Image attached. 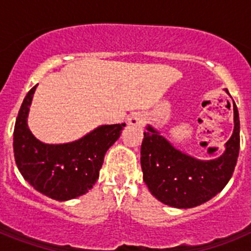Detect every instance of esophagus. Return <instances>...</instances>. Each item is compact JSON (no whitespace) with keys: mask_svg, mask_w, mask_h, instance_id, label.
<instances>
[{"mask_svg":"<svg viewBox=\"0 0 251 251\" xmlns=\"http://www.w3.org/2000/svg\"><path fill=\"white\" fill-rule=\"evenodd\" d=\"M145 115L142 114V113H133L129 118H128V126L136 128L142 127L145 124Z\"/></svg>","mask_w":251,"mask_h":251,"instance_id":"obj_1","label":"esophagus"}]
</instances>
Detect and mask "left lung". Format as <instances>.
Instances as JSON below:
<instances>
[{"instance_id": "obj_1", "label": "left lung", "mask_w": 251, "mask_h": 251, "mask_svg": "<svg viewBox=\"0 0 251 251\" xmlns=\"http://www.w3.org/2000/svg\"><path fill=\"white\" fill-rule=\"evenodd\" d=\"M227 94L229 92L225 90ZM141 147L143 181L151 194L165 205L191 208L211 200L227 185L240 150V121L234 103V130L223 154L199 159L177 150L148 124Z\"/></svg>"}]
</instances>
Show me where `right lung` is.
I'll list each match as a JSON object with an SVG mask.
<instances>
[{"label":"right lung","mask_w":251,"mask_h":251,"mask_svg":"<svg viewBox=\"0 0 251 251\" xmlns=\"http://www.w3.org/2000/svg\"><path fill=\"white\" fill-rule=\"evenodd\" d=\"M35 85L26 94L13 130V153L22 177L37 192L56 201H68L92 190L104 156L121 137L126 123L104 124L76 141L49 145L27 126Z\"/></svg>","instance_id":"right-lung-1"}]
</instances>
